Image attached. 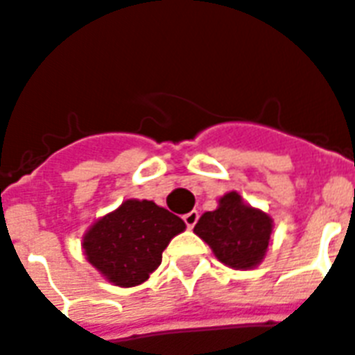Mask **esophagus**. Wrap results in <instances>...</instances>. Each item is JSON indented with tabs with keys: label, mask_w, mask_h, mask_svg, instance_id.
Here are the masks:
<instances>
[{
	"label": "esophagus",
	"mask_w": 355,
	"mask_h": 355,
	"mask_svg": "<svg viewBox=\"0 0 355 355\" xmlns=\"http://www.w3.org/2000/svg\"><path fill=\"white\" fill-rule=\"evenodd\" d=\"M198 218H199L198 211H191V212H188V214H184V222H186V225H188V230H191V227L196 225Z\"/></svg>",
	"instance_id": "1"
}]
</instances>
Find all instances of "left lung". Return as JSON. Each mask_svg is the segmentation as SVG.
I'll use <instances>...</instances> for the list:
<instances>
[{"label":"left lung","mask_w":355,"mask_h":355,"mask_svg":"<svg viewBox=\"0 0 355 355\" xmlns=\"http://www.w3.org/2000/svg\"><path fill=\"white\" fill-rule=\"evenodd\" d=\"M272 227L267 212L246 203L239 191H227L214 211L199 218L193 233L211 246L218 261L235 271H248L267 256Z\"/></svg>","instance_id":"8db88e82"}]
</instances>
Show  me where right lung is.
I'll return each instance as SVG.
<instances>
[{
    "instance_id": "add662e5",
    "label": "right lung",
    "mask_w": 355,
    "mask_h": 355,
    "mask_svg": "<svg viewBox=\"0 0 355 355\" xmlns=\"http://www.w3.org/2000/svg\"><path fill=\"white\" fill-rule=\"evenodd\" d=\"M186 224L148 199H125L118 209L97 218L83 237L86 261L120 288L146 282L162 263L171 239Z\"/></svg>"
}]
</instances>
